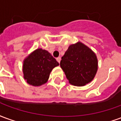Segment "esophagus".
I'll return each mask as SVG.
<instances>
[{"mask_svg":"<svg viewBox=\"0 0 121 121\" xmlns=\"http://www.w3.org/2000/svg\"><path fill=\"white\" fill-rule=\"evenodd\" d=\"M56 60H57V61H58V63H60L61 61V58L60 57H58V58H56Z\"/></svg>","mask_w":121,"mask_h":121,"instance_id":"34e87169","label":"esophagus"}]
</instances>
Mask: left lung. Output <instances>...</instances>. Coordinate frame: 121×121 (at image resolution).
Instances as JSON below:
<instances>
[{
  "label": "left lung",
  "mask_w": 121,
  "mask_h": 121,
  "mask_svg": "<svg viewBox=\"0 0 121 121\" xmlns=\"http://www.w3.org/2000/svg\"><path fill=\"white\" fill-rule=\"evenodd\" d=\"M60 67L70 84L83 86L94 78L98 62L95 54L89 48L78 43L69 46L61 57Z\"/></svg>",
  "instance_id": "left-lung-1"
}]
</instances>
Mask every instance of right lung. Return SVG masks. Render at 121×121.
<instances>
[{
	"instance_id": "right-lung-1",
	"label": "right lung",
	"mask_w": 121,
	"mask_h": 121,
	"mask_svg": "<svg viewBox=\"0 0 121 121\" xmlns=\"http://www.w3.org/2000/svg\"><path fill=\"white\" fill-rule=\"evenodd\" d=\"M58 65L59 63L48 51L37 49L24 61V78L28 84L39 86L47 82L51 71Z\"/></svg>"
}]
</instances>
